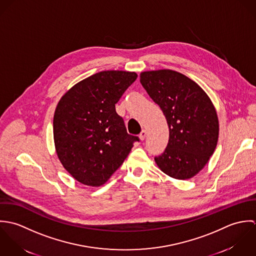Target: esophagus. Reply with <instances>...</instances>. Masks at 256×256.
<instances>
[{"label":"esophagus","instance_id":"obj_1","mask_svg":"<svg viewBox=\"0 0 256 256\" xmlns=\"http://www.w3.org/2000/svg\"><path fill=\"white\" fill-rule=\"evenodd\" d=\"M146 138V130H142V132L140 134V140H144Z\"/></svg>","mask_w":256,"mask_h":256}]
</instances>
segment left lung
Segmentation results:
<instances>
[{
  "mask_svg": "<svg viewBox=\"0 0 256 256\" xmlns=\"http://www.w3.org/2000/svg\"><path fill=\"white\" fill-rule=\"evenodd\" d=\"M140 77L169 126L167 148L154 158L157 166L178 180L196 176L218 144L220 128L214 104L195 81L177 71H144Z\"/></svg>",
  "mask_w": 256,
  "mask_h": 256,
  "instance_id": "1",
  "label": "left lung"
}]
</instances>
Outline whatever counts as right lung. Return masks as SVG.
I'll return each instance as SVG.
<instances>
[{
    "mask_svg": "<svg viewBox=\"0 0 256 256\" xmlns=\"http://www.w3.org/2000/svg\"><path fill=\"white\" fill-rule=\"evenodd\" d=\"M136 77V72L101 71L75 84L57 104L55 152L66 171L81 184L102 186L138 142L126 132L114 106Z\"/></svg>",
    "mask_w": 256,
    "mask_h": 256,
    "instance_id": "add662e5",
    "label": "right lung"
}]
</instances>
